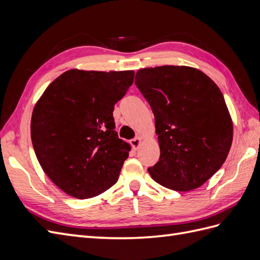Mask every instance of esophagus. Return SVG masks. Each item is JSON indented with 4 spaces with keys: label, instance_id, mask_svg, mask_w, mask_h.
Instances as JSON below:
<instances>
[{
    "label": "esophagus",
    "instance_id": "34e87169",
    "mask_svg": "<svg viewBox=\"0 0 260 260\" xmlns=\"http://www.w3.org/2000/svg\"><path fill=\"white\" fill-rule=\"evenodd\" d=\"M141 141H142V138H140V137H137V138H135V139H132L131 141H130V144H131V146L133 147V149H138V147L140 146V144H141Z\"/></svg>",
    "mask_w": 260,
    "mask_h": 260
}]
</instances>
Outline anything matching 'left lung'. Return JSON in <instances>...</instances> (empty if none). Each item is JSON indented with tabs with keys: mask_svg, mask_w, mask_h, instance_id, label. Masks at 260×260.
Here are the masks:
<instances>
[{
	"mask_svg": "<svg viewBox=\"0 0 260 260\" xmlns=\"http://www.w3.org/2000/svg\"><path fill=\"white\" fill-rule=\"evenodd\" d=\"M135 83L152 108L160 147L149 175L174 191L200 187L222 166L232 144L221 91L201 70L186 66L140 69Z\"/></svg>",
	"mask_w": 260,
	"mask_h": 260,
	"instance_id": "obj_1",
	"label": "left lung"
}]
</instances>
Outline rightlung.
I'll return each instance as SVG.
<instances>
[{"mask_svg": "<svg viewBox=\"0 0 260 260\" xmlns=\"http://www.w3.org/2000/svg\"><path fill=\"white\" fill-rule=\"evenodd\" d=\"M133 78V70H68L35 106L31 140L37 158L73 198H93L117 182L130 145L118 138L113 112Z\"/></svg>", "mask_w": 260, "mask_h": 260, "instance_id": "obj_1", "label": "right lung"}]
</instances>
